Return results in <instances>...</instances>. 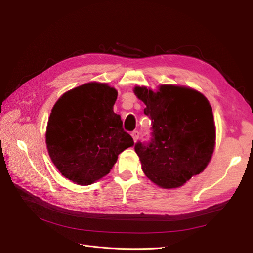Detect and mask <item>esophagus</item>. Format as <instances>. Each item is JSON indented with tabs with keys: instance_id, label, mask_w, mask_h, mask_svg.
I'll use <instances>...</instances> for the list:
<instances>
[{
	"instance_id": "esophagus-1",
	"label": "esophagus",
	"mask_w": 253,
	"mask_h": 253,
	"mask_svg": "<svg viewBox=\"0 0 253 253\" xmlns=\"http://www.w3.org/2000/svg\"><path fill=\"white\" fill-rule=\"evenodd\" d=\"M132 137H133V139H134V141H137V139H138L139 138V132L138 131H136V129H135V131H133L132 132Z\"/></svg>"
}]
</instances>
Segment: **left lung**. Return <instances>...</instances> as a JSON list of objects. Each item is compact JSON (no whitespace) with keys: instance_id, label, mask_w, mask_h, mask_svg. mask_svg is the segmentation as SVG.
<instances>
[{"instance_id":"8db88e82","label":"left lung","mask_w":253,"mask_h":253,"mask_svg":"<svg viewBox=\"0 0 253 253\" xmlns=\"http://www.w3.org/2000/svg\"><path fill=\"white\" fill-rule=\"evenodd\" d=\"M152 120L151 138L137 141L135 151L147 177L157 186L178 188L204 171L215 144L212 108L198 91L162 85L158 91L136 86Z\"/></svg>"}]
</instances>
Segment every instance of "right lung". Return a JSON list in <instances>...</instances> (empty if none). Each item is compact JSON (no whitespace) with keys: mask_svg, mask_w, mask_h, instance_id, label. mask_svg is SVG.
Wrapping results in <instances>:
<instances>
[{"mask_svg":"<svg viewBox=\"0 0 253 253\" xmlns=\"http://www.w3.org/2000/svg\"><path fill=\"white\" fill-rule=\"evenodd\" d=\"M117 90L90 82L67 91L53 105L46 144L53 165L81 186L109 174L122 151L134 144L113 106Z\"/></svg>","mask_w":253,"mask_h":253,"instance_id":"1","label":"right lung"}]
</instances>
